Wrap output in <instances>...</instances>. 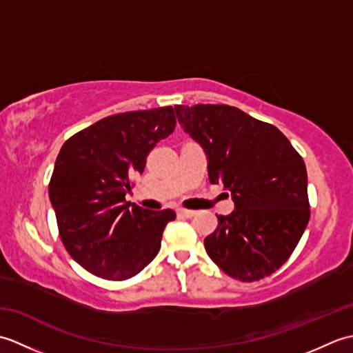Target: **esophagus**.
<instances>
[{
	"label": "esophagus",
	"instance_id": "1",
	"mask_svg": "<svg viewBox=\"0 0 353 353\" xmlns=\"http://www.w3.org/2000/svg\"><path fill=\"white\" fill-rule=\"evenodd\" d=\"M196 214L197 211H192V209H177V216L181 219H192Z\"/></svg>",
	"mask_w": 353,
	"mask_h": 353
}]
</instances>
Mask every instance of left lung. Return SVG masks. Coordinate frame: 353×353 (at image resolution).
Masks as SVG:
<instances>
[{
  "label": "left lung",
  "instance_id": "obj_1",
  "mask_svg": "<svg viewBox=\"0 0 353 353\" xmlns=\"http://www.w3.org/2000/svg\"><path fill=\"white\" fill-rule=\"evenodd\" d=\"M182 129L203 147L211 183H223L235 211L216 215L205 249L224 273L254 282L279 270L310 221L302 156L274 127L228 104L174 106Z\"/></svg>",
  "mask_w": 353,
  "mask_h": 353
}]
</instances>
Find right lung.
<instances>
[{
  "label": "right lung",
  "instance_id": "add662e5",
  "mask_svg": "<svg viewBox=\"0 0 353 353\" xmlns=\"http://www.w3.org/2000/svg\"><path fill=\"white\" fill-rule=\"evenodd\" d=\"M171 106L110 115L66 139L50 181L59 235L71 258L108 281L137 276L161 249L171 209L147 211L125 203L132 177L174 132Z\"/></svg>",
  "mask_w": 353,
  "mask_h": 353
}]
</instances>
